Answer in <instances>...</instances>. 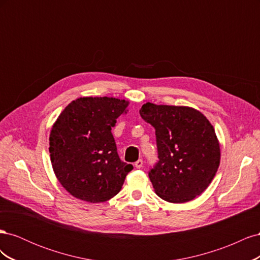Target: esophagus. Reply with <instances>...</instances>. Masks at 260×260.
Segmentation results:
<instances>
[{
  "mask_svg": "<svg viewBox=\"0 0 260 260\" xmlns=\"http://www.w3.org/2000/svg\"><path fill=\"white\" fill-rule=\"evenodd\" d=\"M135 166H136V168H138V169L142 168V166H143V160H142V159H139L138 161L135 162Z\"/></svg>",
  "mask_w": 260,
  "mask_h": 260,
  "instance_id": "obj_1",
  "label": "esophagus"
}]
</instances>
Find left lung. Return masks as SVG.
I'll return each instance as SVG.
<instances>
[{
	"label": "left lung",
	"instance_id": "left-lung-1",
	"mask_svg": "<svg viewBox=\"0 0 260 260\" xmlns=\"http://www.w3.org/2000/svg\"><path fill=\"white\" fill-rule=\"evenodd\" d=\"M143 119L156 130L158 162L149 171L155 193L175 204L206 190L220 164L219 140L212 124L190 106L143 104Z\"/></svg>",
	"mask_w": 260,
	"mask_h": 260
}]
</instances>
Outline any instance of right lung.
Instances as JSON below:
<instances>
[{
	"label": "right lung",
	"instance_id": "add662e5",
	"mask_svg": "<svg viewBox=\"0 0 260 260\" xmlns=\"http://www.w3.org/2000/svg\"><path fill=\"white\" fill-rule=\"evenodd\" d=\"M128 106L129 101L121 99L79 98L54 122L49 147L52 167L74 198L103 203L121 190L133 167L120 160L112 129Z\"/></svg>",
	"mask_w": 260,
	"mask_h": 260
}]
</instances>
